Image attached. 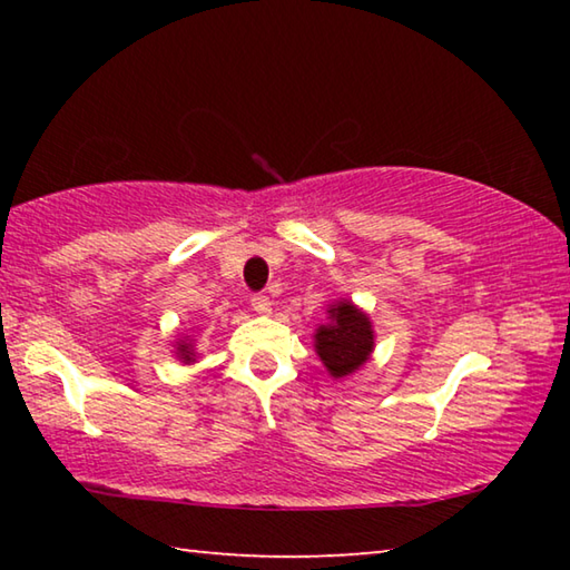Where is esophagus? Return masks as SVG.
Returning a JSON list of instances; mask_svg holds the SVG:
<instances>
[{
	"label": "esophagus",
	"instance_id": "obj_1",
	"mask_svg": "<svg viewBox=\"0 0 570 570\" xmlns=\"http://www.w3.org/2000/svg\"><path fill=\"white\" fill-rule=\"evenodd\" d=\"M250 306H254V312L262 314V316L272 314V298L264 296V294H254V296H250Z\"/></svg>",
	"mask_w": 570,
	"mask_h": 570
}]
</instances>
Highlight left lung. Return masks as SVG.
I'll return each instance as SVG.
<instances>
[{"mask_svg":"<svg viewBox=\"0 0 570 570\" xmlns=\"http://www.w3.org/2000/svg\"><path fill=\"white\" fill-rule=\"evenodd\" d=\"M314 346L332 377H346L370 360L374 350L372 322L352 302L330 306V324H322L314 334Z\"/></svg>","mask_w":570,"mask_h":570,"instance_id":"1","label":"left lung"}]
</instances>
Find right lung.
I'll use <instances>...</instances> for the list:
<instances>
[{
  "label": "right lung",
  "mask_w": 570,
  "mask_h": 570,
  "mask_svg": "<svg viewBox=\"0 0 570 570\" xmlns=\"http://www.w3.org/2000/svg\"><path fill=\"white\" fill-rule=\"evenodd\" d=\"M176 356H178L180 362H186V364L196 362V352H193V344H190L188 340H180V342L176 344Z\"/></svg>",
  "instance_id": "add662e5"
}]
</instances>
